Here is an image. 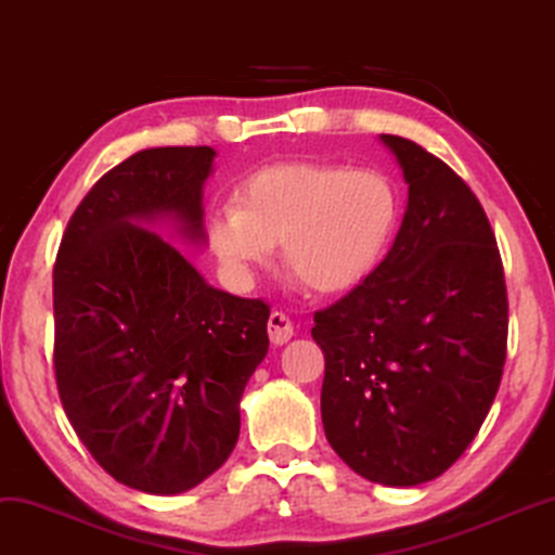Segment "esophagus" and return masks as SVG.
Wrapping results in <instances>:
<instances>
[{"instance_id": "obj_1", "label": "esophagus", "mask_w": 555, "mask_h": 555, "mask_svg": "<svg viewBox=\"0 0 555 555\" xmlns=\"http://www.w3.org/2000/svg\"><path fill=\"white\" fill-rule=\"evenodd\" d=\"M294 335V322L286 318L284 312H271L269 314V338L273 346H282Z\"/></svg>"}]
</instances>
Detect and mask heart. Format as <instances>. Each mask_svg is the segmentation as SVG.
I'll return each mask as SVG.
<instances>
[{
    "label": "heart",
    "mask_w": 555,
    "mask_h": 555,
    "mask_svg": "<svg viewBox=\"0 0 555 555\" xmlns=\"http://www.w3.org/2000/svg\"><path fill=\"white\" fill-rule=\"evenodd\" d=\"M237 205L215 209L207 241L235 284H250L282 243L286 271L318 294L361 284L395 241L402 196L378 168L271 164L237 186Z\"/></svg>",
    "instance_id": "obj_1"
}]
</instances>
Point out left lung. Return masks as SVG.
I'll list each match as a JSON object with an SVG mask.
<instances>
[{
    "instance_id": "8db88e82",
    "label": "left lung",
    "mask_w": 555,
    "mask_h": 555,
    "mask_svg": "<svg viewBox=\"0 0 555 555\" xmlns=\"http://www.w3.org/2000/svg\"><path fill=\"white\" fill-rule=\"evenodd\" d=\"M410 184L387 258L314 312L327 443L363 479L417 487L464 455L507 359V286L476 194L423 145L382 135Z\"/></svg>"
}]
</instances>
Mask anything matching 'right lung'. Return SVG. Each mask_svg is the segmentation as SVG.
Listing matches in <instances>:
<instances>
[{"instance_id": "add662e5", "label": "right lung", "mask_w": 555, "mask_h": 555, "mask_svg": "<svg viewBox=\"0 0 555 555\" xmlns=\"http://www.w3.org/2000/svg\"><path fill=\"white\" fill-rule=\"evenodd\" d=\"M215 151H140L96 181L53 266V369L68 423L109 476L181 494L228 461L241 397L269 350V305L209 286L164 237L205 243Z\"/></svg>"}]
</instances>
